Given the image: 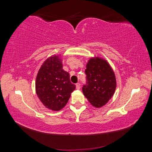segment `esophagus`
<instances>
[{
  "instance_id": "1",
  "label": "esophagus",
  "mask_w": 152,
  "mask_h": 152,
  "mask_svg": "<svg viewBox=\"0 0 152 152\" xmlns=\"http://www.w3.org/2000/svg\"><path fill=\"white\" fill-rule=\"evenodd\" d=\"M76 88L77 90H79L80 88V83H77V84H76Z\"/></svg>"
}]
</instances>
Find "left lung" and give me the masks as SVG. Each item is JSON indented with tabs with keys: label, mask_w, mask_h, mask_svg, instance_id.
Instances as JSON below:
<instances>
[{
	"label": "left lung",
	"mask_w": 152,
	"mask_h": 152,
	"mask_svg": "<svg viewBox=\"0 0 152 152\" xmlns=\"http://www.w3.org/2000/svg\"><path fill=\"white\" fill-rule=\"evenodd\" d=\"M86 84L82 92L91 104L96 108L106 104L116 89V78L107 61L99 57L90 59L85 70Z\"/></svg>",
	"instance_id": "obj_1"
}]
</instances>
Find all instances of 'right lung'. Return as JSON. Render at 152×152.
Returning <instances> with one entry per match:
<instances>
[{
  "label": "right lung",
  "mask_w": 152,
  "mask_h": 152,
  "mask_svg": "<svg viewBox=\"0 0 152 152\" xmlns=\"http://www.w3.org/2000/svg\"><path fill=\"white\" fill-rule=\"evenodd\" d=\"M60 56H53L44 61L35 81L36 93L41 102L55 111L65 107L76 88L70 82V74L62 69Z\"/></svg>",
  "instance_id": "obj_1"
}]
</instances>
